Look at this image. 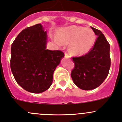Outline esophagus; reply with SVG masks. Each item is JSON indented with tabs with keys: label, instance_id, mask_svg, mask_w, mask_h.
<instances>
[{
	"label": "esophagus",
	"instance_id": "34e87169",
	"mask_svg": "<svg viewBox=\"0 0 122 122\" xmlns=\"http://www.w3.org/2000/svg\"><path fill=\"white\" fill-rule=\"evenodd\" d=\"M65 57L66 58V59H69V58H70V56H69L66 53H65Z\"/></svg>",
	"mask_w": 122,
	"mask_h": 122
}]
</instances>
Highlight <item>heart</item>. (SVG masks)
<instances>
[{
  "label": "heart",
  "instance_id": "obj_1",
  "mask_svg": "<svg viewBox=\"0 0 122 122\" xmlns=\"http://www.w3.org/2000/svg\"><path fill=\"white\" fill-rule=\"evenodd\" d=\"M56 39L59 44L71 42L69 53L72 55L80 56L86 54L92 48L96 37L90 28L71 25L60 29Z\"/></svg>",
  "mask_w": 122,
  "mask_h": 122
}]
</instances>
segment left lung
<instances>
[{
	"instance_id": "8db88e82",
	"label": "left lung",
	"mask_w": 122,
	"mask_h": 122,
	"mask_svg": "<svg viewBox=\"0 0 122 122\" xmlns=\"http://www.w3.org/2000/svg\"><path fill=\"white\" fill-rule=\"evenodd\" d=\"M97 38L93 47L84 56L73 57L71 77L78 87L85 90L99 87L108 76L111 65L110 46L99 30L91 27Z\"/></svg>"
}]
</instances>
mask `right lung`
Wrapping results in <instances>:
<instances>
[{"label": "right lung", "instance_id": "right-lung-1", "mask_svg": "<svg viewBox=\"0 0 122 122\" xmlns=\"http://www.w3.org/2000/svg\"><path fill=\"white\" fill-rule=\"evenodd\" d=\"M47 35L41 24L23 30L11 48V71L17 83L31 93L49 89L53 73L65 56L60 50H46Z\"/></svg>", "mask_w": 122, "mask_h": 122}]
</instances>
